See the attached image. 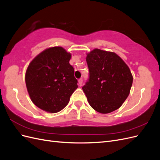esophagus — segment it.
Instances as JSON below:
<instances>
[{"label":"esophagus","instance_id":"esophagus-1","mask_svg":"<svg viewBox=\"0 0 160 160\" xmlns=\"http://www.w3.org/2000/svg\"><path fill=\"white\" fill-rule=\"evenodd\" d=\"M82 82H83V80H82V78H80L79 80H78V83H79V86H82Z\"/></svg>","mask_w":160,"mask_h":160}]
</instances>
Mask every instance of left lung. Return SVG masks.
<instances>
[{
	"label": "left lung",
	"instance_id": "1",
	"mask_svg": "<svg viewBox=\"0 0 160 160\" xmlns=\"http://www.w3.org/2000/svg\"><path fill=\"white\" fill-rule=\"evenodd\" d=\"M86 56L90 78L82 90L89 104L102 114L117 110L130 93L133 75L129 68L115 52L95 48Z\"/></svg>",
	"mask_w": 160,
	"mask_h": 160
}]
</instances>
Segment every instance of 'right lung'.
<instances>
[{
    "label": "right lung",
    "mask_w": 160,
    "mask_h": 160,
    "mask_svg": "<svg viewBox=\"0 0 160 160\" xmlns=\"http://www.w3.org/2000/svg\"><path fill=\"white\" fill-rule=\"evenodd\" d=\"M72 54L60 46L45 49L27 67L25 84L31 101L42 110L56 113L66 107L78 87L70 64Z\"/></svg>",
    "instance_id": "right-lung-1"
}]
</instances>
